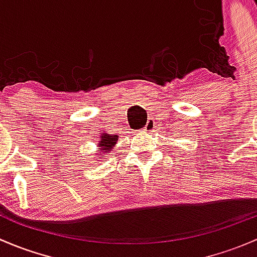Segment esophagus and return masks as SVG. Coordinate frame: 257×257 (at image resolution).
<instances>
[{
	"label": "esophagus",
	"mask_w": 257,
	"mask_h": 257,
	"mask_svg": "<svg viewBox=\"0 0 257 257\" xmlns=\"http://www.w3.org/2000/svg\"><path fill=\"white\" fill-rule=\"evenodd\" d=\"M154 128H155V121L153 120V119H148L147 124H145L144 126V131L149 133V132H154Z\"/></svg>",
	"instance_id": "esophagus-1"
}]
</instances>
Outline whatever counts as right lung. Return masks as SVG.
Masks as SVG:
<instances>
[{"label":"right lung","mask_w":257,"mask_h":257,"mask_svg":"<svg viewBox=\"0 0 257 257\" xmlns=\"http://www.w3.org/2000/svg\"><path fill=\"white\" fill-rule=\"evenodd\" d=\"M116 141H118V136H112V134H107V133H102V136H100V141L99 143H98V147H100V155L103 154V153L105 152H110L112 150V148H114V145H115Z\"/></svg>","instance_id":"1"}]
</instances>
